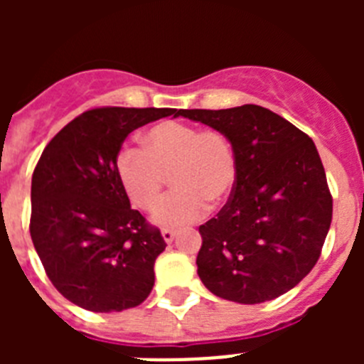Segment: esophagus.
<instances>
[{"label":"esophagus","mask_w":364,"mask_h":364,"mask_svg":"<svg viewBox=\"0 0 364 364\" xmlns=\"http://www.w3.org/2000/svg\"><path fill=\"white\" fill-rule=\"evenodd\" d=\"M175 237H176V233L173 230H162V239L166 240L167 244H171L173 240H175Z\"/></svg>","instance_id":"1"}]
</instances>
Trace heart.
<instances>
[{"label":"heart","instance_id":"1","mask_svg":"<svg viewBox=\"0 0 364 364\" xmlns=\"http://www.w3.org/2000/svg\"><path fill=\"white\" fill-rule=\"evenodd\" d=\"M144 151L125 146L117 154V175L129 200L144 211L162 200L166 175L173 193L154 213V224L180 228L198 220L208 204L226 200L237 178L235 153L226 134L186 122L166 120L142 138Z\"/></svg>","mask_w":364,"mask_h":364}]
</instances>
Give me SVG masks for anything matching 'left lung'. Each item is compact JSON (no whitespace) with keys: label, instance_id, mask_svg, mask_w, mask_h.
I'll use <instances>...</instances> for the list:
<instances>
[{"label":"left lung","instance_id":"obj_1","mask_svg":"<svg viewBox=\"0 0 364 364\" xmlns=\"http://www.w3.org/2000/svg\"><path fill=\"white\" fill-rule=\"evenodd\" d=\"M175 117L226 134L237 162L230 200L198 228L200 281L240 304L290 291L315 266L332 222V195L311 138L253 104L180 109Z\"/></svg>","mask_w":364,"mask_h":364}]
</instances>
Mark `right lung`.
<instances>
[{"mask_svg":"<svg viewBox=\"0 0 364 364\" xmlns=\"http://www.w3.org/2000/svg\"><path fill=\"white\" fill-rule=\"evenodd\" d=\"M176 109L102 107L82 112L45 147L31 188V237L60 294L89 311L142 304L154 284L162 235L131 210L117 154L134 129Z\"/></svg>","mask_w":364,"mask_h":364,"instance_id":"obj_1","label":"right lung"}]
</instances>
